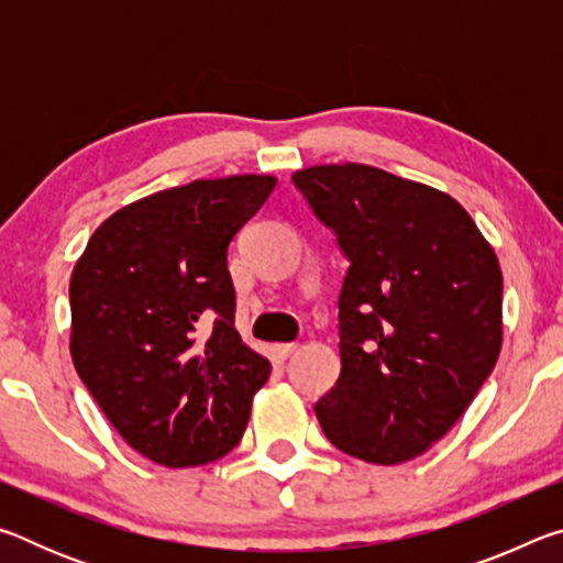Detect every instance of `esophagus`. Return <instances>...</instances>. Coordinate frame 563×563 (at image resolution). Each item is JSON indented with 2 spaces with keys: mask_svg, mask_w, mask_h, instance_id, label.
Listing matches in <instances>:
<instances>
[{
  "mask_svg": "<svg viewBox=\"0 0 563 563\" xmlns=\"http://www.w3.org/2000/svg\"><path fill=\"white\" fill-rule=\"evenodd\" d=\"M295 350H298V345H295V342H283V345H275V355H278V357H290Z\"/></svg>",
  "mask_w": 563,
  "mask_h": 563,
  "instance_id": "obj_1",
  "label": "esophagus"
}]
</instances>
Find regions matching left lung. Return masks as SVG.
<instances>
[{
    "label": "left lung",
    "mask_w": 563,
    "mask_h": 563,
    "mask_svg": "<svg viewBox=\"0 0 563 563\" xmlns=\"http://www.w3.org/2000/svg\"><path fill=\"white\" fill-rule=\"evenodd\" d=\"M338 235L340 377L316 415L340 452L402 464L452 430L501 350V271L472 216L432 186L365 164L295 170Z\"/></svg>",
    "instance_id": "obj_1"
}]
</instances>
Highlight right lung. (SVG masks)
Listing matches in <instances>:
<instances>
[{
    "label": "right lung",
    "instance_id": "right-lung-1",
    "mask_svg": "<svg viewBox=\"0 0 563 563\" xmlns=\"http://www.w3.org/2000/svg\"><path fill=\"white\" fill-rule=\"evenodd\" d=\"M275 176H228L123 206L74 265L71 360L129 446L180 470L241 442L271 362L235 330L228 245Z\"/></svg>",
    "mask_w": 563,
    "mask_h": 563
}]
</instances>
